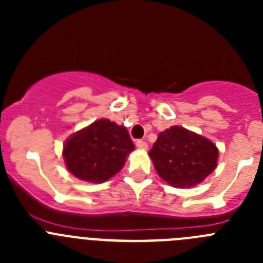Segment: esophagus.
Wrapping results in <instances>:
<instances>
[{
    "mask_svg": "<svg viewBox=\"0 0 263 263\" xmlns=\"http://www.w3.org/2000/svg\"><path fill=\"white\" fill-rule=\"evenodd\" d=\"M136 146L141 150H147V142L146 141H142V139H138L136 142Z\"/></svg>",
    "mask_w": 263,
    "mask_h": 263,
    "instance_id": "34e87169",
    "label": "esophagus"
}]
</instances>
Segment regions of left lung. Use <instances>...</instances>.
I'll return each instance as SVG.
<instances>
[{
  "label": "left lung",
  "mask_w": 263,
  "mask_h": 263,
  "mask_svg": "<svg viewBox=\"0 0 263 263\" xmlns=\"http://www.w3.org/2000/svg\"><path fill=\"white\" fill-rule=\"evenodd\" d=\"M158 175L175 188L199 184L217 166L218 150L205 137L180 126L158 136L148 152Z\"/></svg>",
  "instance_id": "obj_1"
}]
</instances>
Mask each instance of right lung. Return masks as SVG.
<instances>
[{
    "label": "right lung",
    "instance_id": "right-lung-1",
    "mask_svg": "<svg viewBox=\"0 0 263 263\" xmlns=\"http://www.w3.org/2000/svg\"><path fill=\"white\" fill-rule=\"evenodd\" d=\"M133 150L126 127L103 118L72 134L63 148V157L72 175L85 182L103 183L124 167Z\"/></svg>",
    "mask_w": 263,
    "mask_h": 263
}]
</instances>
